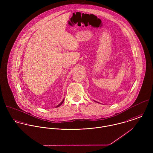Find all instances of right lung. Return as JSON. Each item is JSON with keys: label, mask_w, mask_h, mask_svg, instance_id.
Masks as SVG:
<instances>
[{"label": "right lung", "mask_w": 153, "mask_h": 153, "mask_svg": "<svg viewBox=\"0 0 153 153\" xmlns=\"http://www.w3.org/2000/svg\"><path fill=\"white\" fill-rule=\"evenodd\" d=\"M64 100H63V101H62L59 104H58V105L56 106V107H59L60 105H62V104L64 102Z\"/></svg>", "instance_id": "right-lung-1"}]
</instances>
